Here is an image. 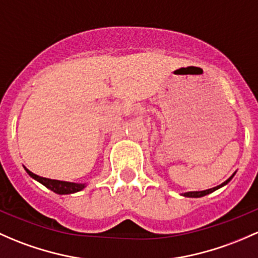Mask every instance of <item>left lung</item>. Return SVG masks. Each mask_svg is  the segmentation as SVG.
Wrapping results in <instances>:
<instances>
[{
    "mask_svg": "<svg viewBox=\"0 0 258 258\" xmlns=\"http://www.w3.org/2000/svg\"><path fill=\"white\" fill-rule=\"evenodd\" d=\"M234 175H235V174H232L231 177H230L229 179H227L226 181H224V183L220 184V185L215 186V188L207 189V190H202V191H188V193H184L183 195H184V197H186V198H202V197H205V195H208V194L213 193V191H215L216 189H219V188H221V186L226 185V184L229 183L230 180H231V179H232V177H234Z\"/></svg>",
    "mask_w": 258,
    "mask_h": 258,
    "instance_id": "8db88e82",
    "label": "left lung"
}]
</instances>
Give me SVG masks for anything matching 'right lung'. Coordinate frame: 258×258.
Returning a JSON list of instances; mask_svg holds the SVG:
<instances>
[{
    "label": "right lung",
    "mask_w": 258,
    "mask_h": 258,
    "mask_svg": "<svg viewBox=\"0 0 258 258\" xmlns=\"http://www.w3.org/2000/svg\"><path fill=\"white\" fill-rule=\"evenodd\" d=\"M27 173L31 175L32 178L36 179V180L42 183L43 185L47 186L48 189H50L51 191L56 194H72L77 193V191L83 190L85 188V184H78V183H70V181H61V180H55V179H48L39 177V175L34 174L31 170H28L26 168Z\"/></svg>",
    "instance_id": "obj_1"
}]
</instances>
